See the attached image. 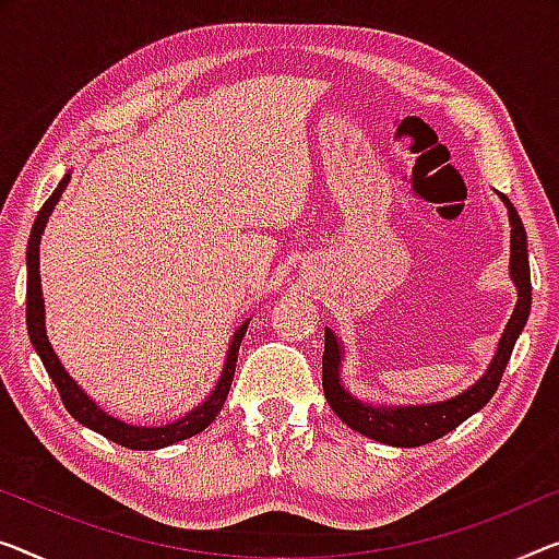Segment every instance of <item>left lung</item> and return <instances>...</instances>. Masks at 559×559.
<instances>
[{"label":"left lung","instance_id":"1","mask_svg":"<svg viewBox=\"0 0 559 559\" xmlns=\"http://www.w3.org/2000/svg\"><path fill=\"white\" fill-rule=\"evenodd\" d=\"M502 200L510 207V226H512V258H510V273L514 286H518V306H514L512 319L507 321V329L499 338L497 354L485 377L477 384L469 386L464 394L449 399V402H439L431 406H396V409H386V406H371L354 399L348 391L341 386L338 366H341V346L333 333L326 329V344H323V394L336 416L348 427L359 431V435L377 439L381 444L391 447H419L429 444L447 431L460 427L464 419H469L474 412H479L502 381V373L510 361L512 348L518 344V336L527 323L530 306H532V281H530V255H527V233H524L522 218L514 211L510 198L502 195Z\"/></svg>","mask_w":559,"mask_h":559}]
</instances>
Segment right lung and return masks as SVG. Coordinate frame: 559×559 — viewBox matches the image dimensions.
<instances>
[{
    "mask_svg": "<svg viewBox=\"0 0 559 559\" xmlns=\"http://www.w3.org/2000/svg\"><path fill=\"white\" fill-rule=\"evenodd\" d=\"M67 182H70V175H64V178L60 180V186L55 188V193L49 195L47 203L39 207L37 221L29 233V243H27V331H29V341H32V346H35V352L39 354L41 364H45L49 379L55 381L57 391H60L64 409L70 412L80 424L95 429L97 435L107 437L120 447L138 449V452H147V449H163V447L175 444V441H180V439H190V437L200 435V431H203L207 424L218 416L223 404H226L233 377H236L238 348H240V341H243V336H246L248 321L236 331V336H233V341H230V352L226 356V366H223L218 386L213 389V394L207 396L205 402L198 406V409H193L186 416H180L178 421L165 424V427H132V424L118 421L115 416L99 409L93 399H90L85 391L74 384V379L70 377V373L62 369V364H60V359H57V354L52 352V344H49L47 333H45V301H41V286H39V238H41V233H45L49 213L55 211L57 200H60L62 190L67 188Z\"/></svg>",
    "mask_w": 559,
    "mask_h": 559,
    "instance_id": "add662e5",
    "label": "right lung"
}]
</instances>
